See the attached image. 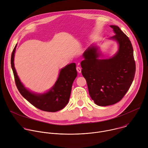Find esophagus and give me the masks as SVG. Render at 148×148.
<instances>
[{"mask_svg": "<svg viewBox=\"0 0 148 148\" xmlns=\"http://www.w3.org/2000/svg\"><path fill=\"white\" fill-rule=\"evenodd\" d=\"M76 69H77V71L78 73H80L81 72V67H77Z\"/></svg>", "mask_w": 148, "mask_h": 148, "instance_id": "esophagus-1", "label": "esophagus"}]
</instances>
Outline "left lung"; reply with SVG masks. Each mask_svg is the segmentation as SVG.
Masks as SVG:
<instances>
[{
    "label": "left lung",
    "mask_w": 148,
    "mask_h": 148,
    "mask_svg": "<svg viewBox=\"0 0 148 148\" xmlns=\"http://www.w3.org/2000/svg\"><path fill=\"white\" fill-rule=\"evenodd\" d=\"M118 50L111 57L104 56L95 44L84 52L81 73L86 78L90 95L98 106H108L121 100L133 82L135 73L134 50L131 41L122 31L111 25Z\"/></svg>",
    "instance_id": "obj_1"
}]
</instances>
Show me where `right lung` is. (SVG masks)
I'll use <instances>...</instances> for the list:
<instances>
[{"instance_id":"1","label":"right lung","mask_w":148,"mask_h":148,"mask_svg":"<svg viewBox=\"0 0 148 148\" xmlns=\"http://www.w3.org/2000/svg\"><path fill=\"white\" fill-rule=\"evenodd\" d=\"M17 44L11 56V66L17 89L22 95L37 108L54 112L64 108L69 103L73 81L77 75L75 63L67 64L60 70L58 77L51 88L43 93L32 91L20 79L14 67V58Z\"/></svg>"}]
</instances>
